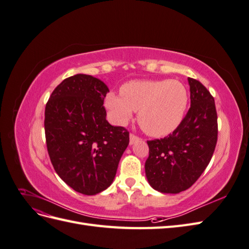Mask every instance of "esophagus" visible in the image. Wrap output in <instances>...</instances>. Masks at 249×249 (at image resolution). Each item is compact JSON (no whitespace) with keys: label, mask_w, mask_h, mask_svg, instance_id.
<instances>
[{"label":"esophagus","mask_w":249,"mask_h":249,"mask_svg":"<svg viewBox=\"0 0 249 249\" xmlns=\"http://www.w3.org/2000/svg\"><path fill=\"white\" fill-rule=\"evenodd\" d=\"M138 140H139V138L137 136H135V135H133V134L130 135V145L135 144V143H136Z\"/></svg>","instance_id":"obj_1"}]
</instances>
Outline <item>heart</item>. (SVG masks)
<instances>
[{"label":"heart","mask_w":249,"mask_h":249,"mask_svg":"<svg viewBox=\"0 0 249 249\" xmlns=\"http://www.w3.org/2000/svg\"><path fill=\"white\" fill-rule=\"evenodd\" d=\"M188 105V92L176 80L131 81L120 88V95L108 93L105 106L119 124L138 111L142 130L154 137L172 133L183 122Z\"/></svg>","instance_id":"obj_1"}]
</instances>
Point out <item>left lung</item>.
<instances>
[{
  "label": "left lung",
  "instance_id": "left-lung-1",
  "mask_svg": "<svg viewBox=\"0 0 249 249\" xmlns=\"http://www.w3.org/2000/svg\"><path fill=\"white\" fill-rule=\"evenodd\" d=\"M191 106L183 122L169 136L147 141L145 162L148 184L161 193L187 190L205 171L217 142L214 97L200 82L188 78Z\"/></svg>",
  "mask_w": 249,
  "mask_h": 249
}]
</instances>
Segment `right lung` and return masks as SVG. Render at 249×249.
Instances as JSON below:
<instances>
[{"instance_id": "right-lung-1", "label": "right lung", "mask_w": 249, "mask_h": 249, "mask_svg": "<svg viewBox=\"0 0 249 249\" xmlns=\"http://www.w3.org/2000/svg\"><path fill=\"white\" fill-rule=\"evenodd\" d=\"M108 91L100 79L74 74L55 88L44 112L53 166L65 184L85 195L112 184L130 141L124 127L107 122L103 104Z\"/></svg>"}]
</instances>
